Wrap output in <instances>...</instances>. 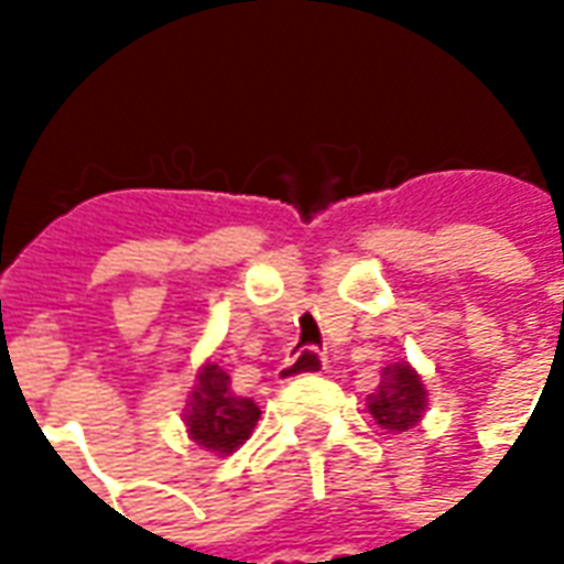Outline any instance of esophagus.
Segmentation results:
<instances>
[{
    "instance_id": "obj_1",
    "label": "esophagus",
    "mask_w": 564,
    "mask_h": 564,
    "mask_svg": "<svg viewBox=\"0 0 564 564\" xmlns=\"http://www.w3.org/2000/svg\"><path fill=\"white\" fill-rule=\"evenodd\" d=\"M326 371V356L317 354V350H299L290 359H283V366L278 368V380L281 383H290L295 378H307V375H323Z\"/></svg>"
}]
</instances>
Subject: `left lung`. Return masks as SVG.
I'll return each instance as SVG.
<instances>
[{
  "mask_svg": "<svg viewBox=\"0 0 564 564\" xmlns=\"http://www.w3.org/2000/svg\"><path fill=\"white\" fill-rule=\"evenodd\" d=\"M368 411L380 429L390 432H408L414 429L425 414V387L408 362H392L383 368V380L368 395Z\"/></svg>",
  "mask_w": 564,
  "mask_h": 564,
  "instance_id": "1",
  "label": "left lung"
}]
</instances>
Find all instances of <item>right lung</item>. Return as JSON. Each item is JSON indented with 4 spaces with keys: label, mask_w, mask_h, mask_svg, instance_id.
Instances as JSON below:
<instances>
[{
    "label": "right lung",
    "mask_w": 564,
    "mask_h": 564,
    "mask_svg": "<svg viewBox=\"0 0 564 564\" xmlns=\"http://www.w3.org/2000/svg\"><path fill=\"white\" fill-rule=\"evenodd\" d=\"M257 420V402L238 395L229 375L217 362H205L198 368L196 387L184 408L186 435L193 437L198 447L210 449L217 456H229L250 437Z\"/></svg>",
    "instance_id": "1"
}]
</instances>
